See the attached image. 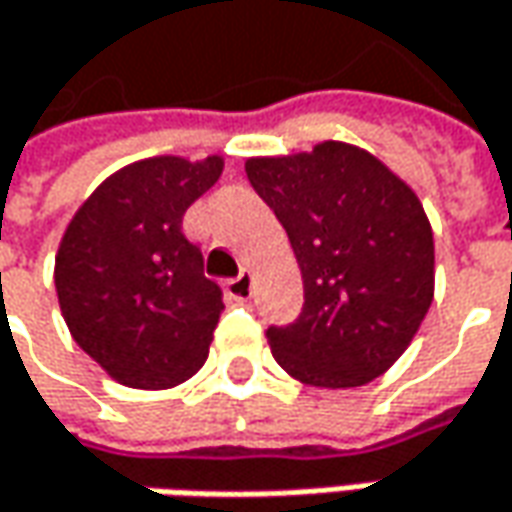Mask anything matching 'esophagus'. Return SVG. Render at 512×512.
I'll use <instances>...</instances> for the list:
<instances>
[{
  "instance_id": "esophagus-1",
  "label": "esophagus",
  "mask_w": 512,
  "mask_h": 512,
  "mask_svg": "<svg viewBox=\"0 0 512 512\" xmlns=\"http://www.w3.org/2000/svg\"><path fill=\"white\" fill-rule=\"evenodd\" d=\"M250 293H253V276H250L247 270H242L236 279H230V282H227V296H230V299H236V302H245V299H250Z\"/></svg>"
}]
</instances>
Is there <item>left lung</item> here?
<instances>
[{"mask_svg": "<svg viewBox=\"0 0 512 512\" xmlns=\"http://www.w3.org/2000/svg\"><path fill=\"white\" fill-rule=\"evenodd\" d=\"M245 170L287 230L305 285L299 319L267 327L273 359L313 387L373 382L433 302V230L419 196L347 142L253 156Z\"/></svg>", "mask_w": 512, "mask_h": 512, "instance_id": "obj_1", "label": "left lung"}]
</instances>
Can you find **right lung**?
<instances>
[{"mask_svg":"<svg viewBox=\"0 0 512 512\" xmlns=\"http://www.w3.org/2000/svg\"><path fill=\"white\" fill-rule=\"evenodd\" d=\"M222 168V156L133 162L90 193L59 242L53 282L70 336L125 387H176L210 353L222 290L182 216Z\"/></svg>","mask_w":512,"mask_h":512,"instance_id":"obj_1","label":"right lung"}]
</instances>
